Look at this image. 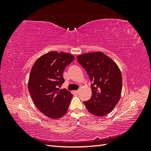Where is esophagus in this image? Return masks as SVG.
Segmentation results:
<instances>
[{
    "mask_svg": "<svg viewBox=\"0 0 151 151\" xmlns=\"http://www.w3.org/2000/svg\"><path fill=\"white\" fill-rule=\"evenodd\" d=\"M74 93L76 94H79V90H77V91H74Z\"/></svg>",
    "mask_w": 151,
    "mask_h": 151,
    "instance_id": "esophagus-1",
    "label": "esophagus"
}]
</instances>
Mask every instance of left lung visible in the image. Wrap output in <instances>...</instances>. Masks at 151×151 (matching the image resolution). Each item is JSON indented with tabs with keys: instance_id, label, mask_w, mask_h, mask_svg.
Masks as SVG:
<instances>
[{
	"instance_id": "left-lung-1",
	"label": "left lung",
	"mask_w": 151,
	"mask_h": 151,
	"mask_svg": "<svg viewBox=\"0 0 151 151\" xmlns=\"http://www.w3.org/2000/svg\"><path fill=\"white\" fill-rule=\"evenodd\" d=\"M77 58L92 82V96L84 101L87 109L98 116L107 115L115 107L121 96L122 77L120 68L102 52L84 53Z\"/></svg>"
}]
</instances>
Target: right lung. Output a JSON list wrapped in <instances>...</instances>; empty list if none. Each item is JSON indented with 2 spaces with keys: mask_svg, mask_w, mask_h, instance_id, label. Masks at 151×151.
Wrapping results in <instances>:
<instances>
[{
  "mask_svg": "<svg viewBox=\"0 0 151 151\" xmlns=\"http://www.w3.org/2000/svg\"><path fill=\"white\" fill-rule=\"evenodd\" d=\"M74 60L71 54L51 52L35 62L30 72L28 90L39 110L52 119L67 113L73 95L65 89H59L64 83L63 72Z\"/></svg>",
  "mask_w": 151,
  "mask_h": 151,
  "instance_id": "add662e5",
  "label": "right lung"
}]
</instances>
